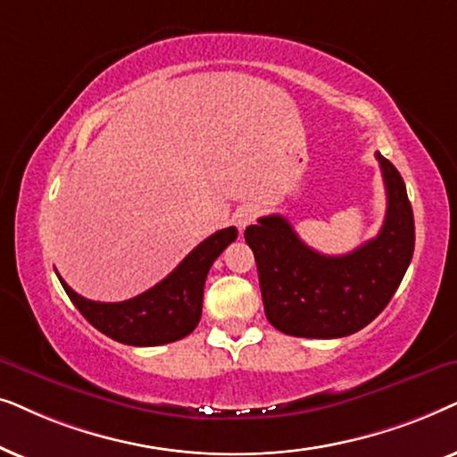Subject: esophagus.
Returning <instances> with one entry per match:
<instances>
[{"mask_svg": "<svg viewBox=\"0 0 457 457\" xmlns=\"http://www.w3.org/2000/svg\"><path fill=\"white\" fill-rule=\"evenodd\" d=\"M257 212H259V209L254 204L240 206L238 212H236V223H238V228L245 229L246 225H251L254 219H257Z\"/></svg>", "mask_w": 457, "mask_h": 457, "instance_id": "obj_1", "label": "esophagus"}]
</instances>
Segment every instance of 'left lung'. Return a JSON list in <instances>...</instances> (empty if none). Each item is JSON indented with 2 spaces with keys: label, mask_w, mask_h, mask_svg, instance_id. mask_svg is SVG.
Wrapping results in <instances>:
<instances>
[{
  "label": "left lung",
  "mask_w": 457,
  "mask_h": 457,
  "mask_svg": "<svg viewBox=\"0 0 457 457\" xmlns=\"http://www.w3.org/2000/svg\"><path fill=\"white\" fill-rule=\"evenodd\" d=\"M378 158L386 215L376 238L330 257L309 248L282 215L261 217L245 238L257 261L265 315L290 337L340 338L361 330L399 288L413 254V212L391 161Z\"/></svg>",
  "instance_id": "8db88e82"
}]
</instances>
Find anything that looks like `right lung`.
<instances>
[{
	"label": "right lung",
	"mask_w": 457,
	"mask_h": 457,
	"mask_svg": "<svg viewBox=\"0 0 457 457\" xmlns=\"http://www.w3.org/2000/svg\"><path fill=\"white\" fill-rule=\"evenodd\" d=\"M236 238V228L219 229L200 242L165 279L129 301L97 303L83 299L58 278L72 305L96 330L131 346L167 345L187 337L198 326L206 273Z\"/></svg>",
	"instance_id": "obj_1"
}]
</instances>
